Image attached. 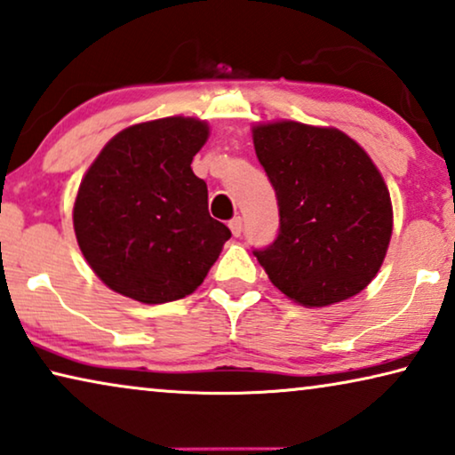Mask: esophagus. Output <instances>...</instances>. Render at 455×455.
I'll return each mask as SVG.
<instances>
[{
    "label": "esophagus",
    "instance_id": "esophagus-1",
    "mask_svg": "<svg viewBox=\"0 0 455 455\" xmlns=\"http://www.w3.org/2000/svg\"><path fill=\"white\" fill-rule=\"evenodd\" d=\"M229 229H232V234L235 235V238H238V235H242V232H243L242 217H234V220L229 221Z\"/></svg>",
    "mask_w": 455,
    "mask_h": 455
}]
</instances>
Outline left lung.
<instances>
[{
	"label": "left lung",
	"instance_id": "obj_1",
	"mask_svg": "<svg viewBox=\"0 0 455 455\" xmlns=\"http://www.w3.org/2000/svg\"><path fill=\"white\" fill-rule=\"evenodd\" d=\"M279 203V232L252 252L287 298L337 304L370 285L392 235V203L370 156L337 129L283 121L254 127Z\"/></svg>",
	"mask_w": 455,
	"mask_h": 455
}]
</instances>
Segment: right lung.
Returning a JSON list of instances; mask_svg holds the SVG:
<instances>
[{
    "mask_svg": "<svg viewBox=\"0 0 455 455\" xmlns=\"http://www.w3.org/2000/svg\"><path fill=\"white\" fill-rule=\"evenodd\" d=\"M209 129L168 116L115 135L77 190L74 228L82 252L113 291L141 304L193 293L232 232L207 209L193 157Z\"/></svg>",
    "mask_w": 455,
    "mask_h": 455,
    "instance_id": "add662e5",
    "label": "right lung"
}]
</instances>
